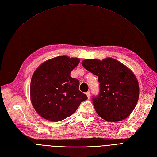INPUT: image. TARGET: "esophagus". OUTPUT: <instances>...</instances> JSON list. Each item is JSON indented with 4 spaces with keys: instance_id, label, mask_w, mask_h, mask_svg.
Here are the masks:
<instances>
[{
    "instance_id": "34e87169",
    "label": "esophagus",
    "mask_w": 157,
    "mask_h": 157,
    "mask_svg": "<svg viewBox=\"0 0 157 157\" xmlns=\"http://www.w3.org/2000/svg\"><path fill=\"white\" fill-rule=\"evenodd\" d=\"M86 95H87V98H90V93L88 91V92H87L86 93Z\"/></svg>"
}]
</instances>
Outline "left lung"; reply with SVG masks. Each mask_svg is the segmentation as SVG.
Masks as SVG:
<instances>
[{"label":"left lung","mask_w":157,"mask_h":157,"mask_svg":"<svg viewBox=\"0 0 157 157\" xmlns=\"http://www.w3.org/2000/svg\"><path fill=\"white\" fill-rule=\"evenodd\" d=\"M83 67L97 75L100 93L93 98L97 113L108 122H119L134 110L139 97V85L133 72L113 58L86 59Z\"/></svg>","instance_id":"1"}]
</instances>
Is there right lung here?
<instances>
[{"label":"right lung","mask_w":157,"mask_h":157,"mask_svg":"<svg viewBox=\"0 0 157 157\" xmlns=\"http://www.w3.org/2000/svg\"><path fill=\"white\" fill-rule=\"evenodd\" d=\"M78 58L59 56L44 62L33 73L30 99L36 112L48 121L59 122L73 114L87 97L79 91V81L70 73Z\"/></svg>","instance_id":"right-lung-1"}]
</instances>
